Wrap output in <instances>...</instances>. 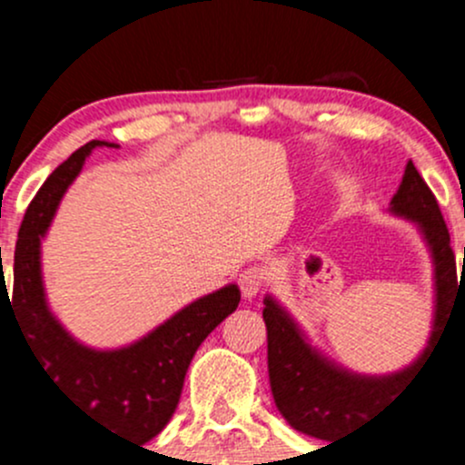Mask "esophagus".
<instances>
[{
	"instance_id": "34e87169",
	"label": "esophagus",
	"mask_w": 465,
	"mask_h": 465,
	"mask_svg": "<svg viewBox=\"0 0 465 465\" xmlns=\"http://www.w3.org/2000/svg\"><path fill=\"white\" fill-rule=\"evenodd\" d=\"M262 272L259 267H250V270H245L241 274V279H238V283H241V292L245 299H256L259 297V292L262 290Z\"/></svg>"
}]
</instances>
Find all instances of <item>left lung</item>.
<instances>
[{"instance_id": "left-lung-1", "label": "left lung", "mask_w": 465, "mask_h": 465, "mask_svg": "<svg viewBox=\"0 0 465 465\" xmlns=\"http://www.w3.org/2000/svg\"><path fill=\"white\" fill-rule=\"evenodd\" d=\"M387 211L414 224L432 261V326L423 351L407 367L391 373H358L346 369L312 344L302 323L274 294H265L262 299L267 371L276 410L297 432L328 440V445L337 436L360 430L382 414L384 407L396 401L407 384L414 382L419 369H423L428 355H432L445 322H450L448 315L454 312V302H459L461 294L465 299V283L457 281V262L443 215L434 193L411 162H407L405 175Z\"/></svg>"}]
</instances>
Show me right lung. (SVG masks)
Returning a JSON list of instances; mask_svg holds the SVG:
<instances>
[{
    "instance_id": "add662e5",
    "label": "right lung",
    "mask_w": 465,
    "mask_h": 465,
    "mask_svg": "<svg viewBox=\"0 0 465 465\" xmlns=\"http://www.w3.org/2000/svg\"><path fill=\"white\" fill-rule=\"evenodd\" d=\"M96 148L119 145L96 139L85 143L46 177L33 198L17 233L13 303L2 274L0 308L4 302L17 317L54 387L110 432L114 430L137 443H148L171 420L195 351L224 317L236 311L241 290L236 283H229L204 294L139 340L116 349H96L76 340L55 317L46 299L42 241L49 233L60 200Z\"/></svg>"
}]
</instances>
